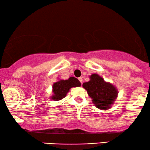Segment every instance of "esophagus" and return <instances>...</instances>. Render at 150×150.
<instances>
[{
    "label": "esophagus",
    "mask_w": 150,
    "mask_h": 150,
    "mask_svg": "<svg viewBox=\"0 0 150 150\" xmlns=\"http://www.w3.org/2000/svg\"><path fill=\"white\" fill-rule=\"evenodd\" d=\"M79 79V81L82 83V82H83V78H82L81 77H79V79Z\"/></svg>",
    "instance_id": "34e87169"
}]
</instances>
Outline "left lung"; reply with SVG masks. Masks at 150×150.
<instances>
[{
    "label": "left lung",
    "instance_id": "1",
    "mask_svg": "<svg viewBox=\"0 0 150 150\" xmlns=\"http://www.w3.org/2000/svg\"><path fill=\"white\" fill-rule=\"evenodd\" d=\"M90 81L83 83V87L92 98L93 104L100 110H108L118 95L116 87L96 73L90 76Z\"/></svg>",
    "mask_w": 150,
    "mask_h": 150
}]
</instances>
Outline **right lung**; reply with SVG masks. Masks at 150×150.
<instances>
[{"instance_id":"1","label":"right lung","mask_w":150,"mask_h":150,"mask_svg":"<svg viewBox=\"0 0 150 150\" xmlns=\"http://www.w3.org/2000/svg\"><path fill=\"white\" fill-rule=\"evenodd\" d=\"M79 86H81V83L74 77H71L66 80L59 79L52 86L53 94L51 96V99L54 101L60 100L67 96L71 88Z\"/></svg>"}]
</instances>
